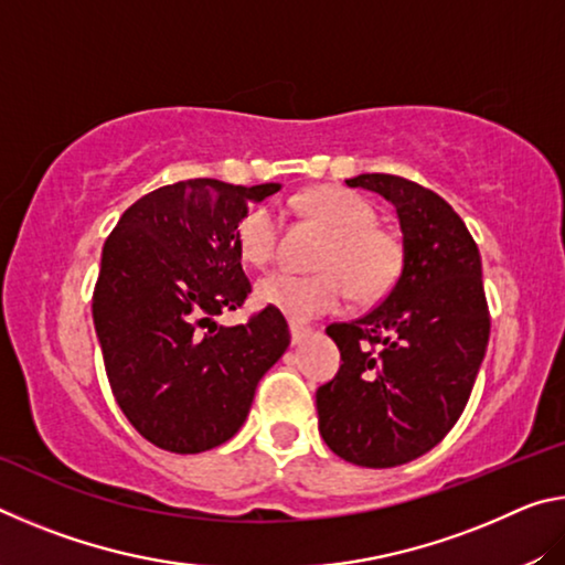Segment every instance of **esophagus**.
<instances>
[{
    "label": "esophagus",
    "mask_w": 565,
    "mask_h": 565,
    "mask_svg": "<svg viewBox=\"0 0 565 565\" xmlns=\"http://www.w3.org/2000/svg\"><path fill=\"white\" fill-rule=\"evenodd\" d=\"M309 337H311L309 327H301V323H291V343H294V347H299V343H303Z\"/></svg>",
    "instance_id": "obj_1"
}]
</instances>
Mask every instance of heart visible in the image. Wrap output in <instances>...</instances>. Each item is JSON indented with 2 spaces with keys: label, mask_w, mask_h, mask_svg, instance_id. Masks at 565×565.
Masks as SVG:
<instances>
[{
  "label": "heart",
  "mask_w": 565,
  "mask_h": 565,
  "mask_svg": "<svg viewBox=\"0 0 565 565\" xmlns=\"http://www.w3.org/2000/svg\"><path fill=\"white\" fill-rule=\"evenodd\" d=\"M306 216L329 232L317 266L319 274L271 271L256 284V299L294 321H309L339 311L351 289L359 299H379L396 284L404 264L401 242L379 228L376 209L366 199L339 186H319L296 199ZM281 216L271 204L248 209L236 224V248L252 266L276 256Z\"/></svg>",
  "instance_id": "b5f03b06"
}]
</instances>
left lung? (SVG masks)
<instances>
[{"mask_svg":"<svg viewBox=\"0 0 565 565\" xmlns=\"http://www.w3.org/2000/svg\"><path fill=\"white\" fill-rule=\"evenodd\" d=\"M347 184L396 206L404 264L376 309L327 329L343 363L317 391L319 431L343 461L391 468L431 451L463 414L491 317L481 254L446 199L394 174Z\"/></svg>","mask_w":565,"mask_h":565,"instance_id":"left-lung-1","label":"left lung"}]
</instances>
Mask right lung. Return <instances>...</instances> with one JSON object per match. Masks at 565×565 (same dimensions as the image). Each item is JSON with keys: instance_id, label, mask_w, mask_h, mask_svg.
Instances as JSON below:
<instances>
[{"instance_id": "obj_1", "label": "right lung", "mask_w": 565, "mask_h": 565, "mask_svg": "<svg viewBox=\"0 0 565 565\" xmlns=\"http://www.w3.org/2000/svg\"><path fill=\"white\" fill-rule=\"evenodd\" d=\"M279 189L177 181L134 202L104 244L92 299L104 369L129 424L164 451L228 441L289 349V323L274 306L238 327L214 321L252 294L238 218Z\"/></svg>"}]
</instances>
